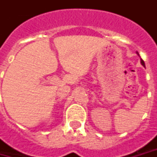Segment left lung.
<instances>
[{
  "label": "left lung",
  "mask_w": 157,
  "mask_h": 157,
  "mask_svg": "<svg viewBox=\"0 0 157 157\" xmlns=\"http://www.w3.org/2000/svg\"><path fill=\"white\" fill-rule=\"evenodd\" d=\"M136 53H137V54L139 55V53H138V52H136ZM141 63H142V65H143V66H145V63H144V61L142 60V58H141Z\"/></svg>",
  "instance_id": "8db88e82"
}]
</instances>
